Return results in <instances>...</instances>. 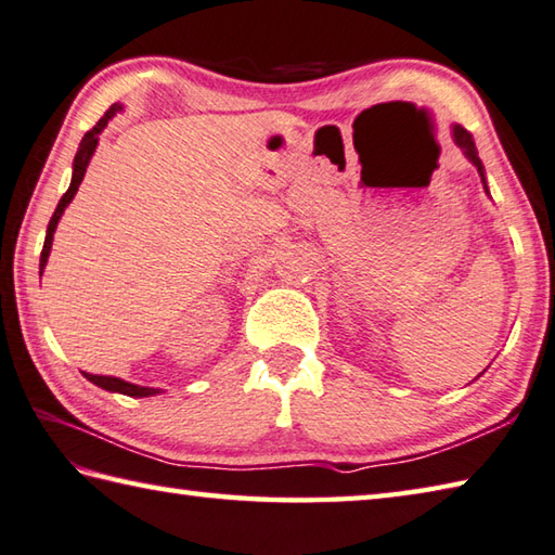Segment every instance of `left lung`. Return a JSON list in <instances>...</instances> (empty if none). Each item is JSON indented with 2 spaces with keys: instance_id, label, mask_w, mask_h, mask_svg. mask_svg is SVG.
<instances>
[{
  "instance_id": "left-lung-1",
  "label": "left lung",
  "mask_w": 555,
  "mask_h": 555,
  "mask_svg": "<svg viewBox=\"0 0 555 555\" xmlns=\"http://www.w3.org/2000/svg\"><path fill=\"white\" fill-rule=\"evenodd\" d=\"M452 137H454V144H457V146L464 151V156L474 163L476 170H479L481 182H483V190L488 192V188H486V176H483V163H481V158H479V151H476V144H474L472 134L466 132V129H464L462 125H454V127H452Z\"/></svg>"
}]
</instances>
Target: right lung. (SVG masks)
Returning a JSON list of instances; mask_svg holds the SVG:
<instances>
[{
  "mask_svg": "<svg viewBox=\"0 0 555 555\" xmlns=\"http://www.w3.org/2000/svg\"><path fill=\"white\" fill-rule=\"evenodd\" d=\"M119 111H122V105H119V103H115V105L107 107V113H105L101 119H98L95 127H93V129H89V132H86V134H83V139H81L79 151H76V156H74L72 184H69V190L62 194V199H60V204H57V209H54L52 219H50V223H48L46 245H42V253H40V274H42V269H46V264H48V257H50V249H52V235H54V228H57V223H60V219H62L64 209H67L69 202L74 199L76 190H79V184H81V180H83V176H86V168H89V160H91L93 151H95V146H98V134L103 132V129L107 127V122H111V119L115 117V113H119ZM83 377H86V379H91L93 385L107 389V392H119V395H127V397H156V395H160V389H156V387H141V385H132V383H125V379L111 377V375H91V373H83Z\"/></svg>",
  "mask_w": 555,
  "mask_h": 555,
  "instance_id": "right-lung-1",
  "label": "right lung"
}]
</instances>
